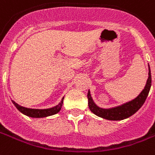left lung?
Wrapping results in <instances>:
<instances>
[{
  "instance_id": "1",
  "label": "left lung",
  "mask_w": 155,
  "mask_h": 155,
  "mask_svg": "<svg viewBox=\"0 0 155 155\" xmlns=\"http://www.w3.org/2000/svg\"><path fill=\"white\" fill-rule=\"evenodd\" d=\"M151 87V72L150 68L149 66V77L146 82L145 88L141 93L138 95L135 99L132 101L123 104L121 106L110 108V109H103L100 108L94 103L93 98L91 97L90 92H88V107L93 114L97 116L106 119L108 120H122L127 119L128 117L132 116L134 114L141 106H143L146 97L148 96L149 92Z\"/></svg>"
}]
</instances>
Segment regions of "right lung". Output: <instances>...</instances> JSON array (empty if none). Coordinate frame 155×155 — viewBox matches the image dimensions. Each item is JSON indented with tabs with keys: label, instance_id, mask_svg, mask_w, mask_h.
Returning a JSON list of instances; mask_svg holds the SVG:
<instances>
[{
	"label": "right lung",
	"instance_id": "right-lung-1",
	"mask_svg": "<svg viewBox=\"0 0 155 155\" xmlns=\"http://www.w3.org/2000/svg\"><path fill=\"white\" fill-rule=\"evenodd\" d=\"M63 99H64V97H62L61 102H60L58 105H57L56 106L52 107V108H49V109L43 110L26 108V107L19 106V105L16 103L15 101H12V102L14 103L15 107H16L21 113H22L23 114H25L27 116L32 117V118H44V117L50 116V115H54V114L58 113V112L60 111L61 108H62V103H63Z\"/></svg>",
	"mask_w": 155,
	"mask_h": 155
}]
</instances>
